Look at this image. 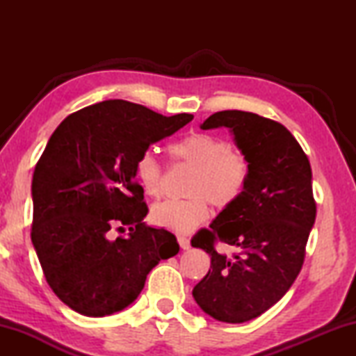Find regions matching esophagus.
<instances>
[{
    "instance_id": "34e87169",
    "label": "esophagus",
    "mask_w": 356,
    "mask_h": 356,
    "mask_svg": "<svg viewBox=\"0 0 356 356\" xmlns=\"http://www.w3.org/2000/svg\"><path fill=\"white\" fill-rule=\"evenodd\" d=\"M177 240H179V245H180V248H182V250H190V248H191V243H190V240L186 238V237H184V236H179V237H177Z\"/></svg>"
}]
</instances>
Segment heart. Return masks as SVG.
Here are the masks:
<instances>
[{"mask_svg": "<svg viewBox=\"0 0 356 356\" xmlns=\"http://www.w3.org/2000/svg\"><path fill=\"white\" fill-rule=\"evenodd\" d=\"M176 163L193 168L186 180L185 200L155 204L150 220L156 226L179 234H188L210 216L209 202L215 209L227 210L243 195L250 177L246 156L232 149L226 140L210 134H190L168 146ZM135 176L143 193L160 197L163 193V166L152 152L141 154L135 165Z\"/></svg>", "mask_w": 356, "mask_h": 356, "instance_id": "b5f03b06", "label": "heart"}]
</instances>
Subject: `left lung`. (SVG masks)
<instances>
[{
  "instance_id": "8db88e82",
  "label": "left lung",
  "mask_w": 356,
  "mask_h": 356,
  "mask_svg": "<svg viewBox=\"0 0 356 356\" xmlns=\"http://www.w3.org/2000/svg\"><path fill=\"white\" fill-rule=\"evenodd\" d=\"M218 127L231 130L250 163V177L240 200L191 238V246L210 256L209 273L193 297L216 321L243 323L278 303L300 273L316 221L312 172L298 141L276 120L227 110L201 125ZM215 241L239 252L220 255Z\"/></svg>"
}]
</instances>
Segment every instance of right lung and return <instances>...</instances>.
<instances>
[{"label": "right lung", "instance_id": "right-lung-1", "mask_svg": "<svg viewBox=\"0 0 356 356\" xmlns=\"http://www.w3.org/2000/svg\"><path fill=\"white\" fill-rule=\"evenodd\" d=\"M191 119L105 100L53 131L33 174L31 240L48 286L70 309L88 317L122 311L150 270L179 252L174 234L143 222L149 209L135 165ZM125 227L127 238H111Z\"/></svg>", "mask_w": 356, "mask_h": 356}]
</instances>
